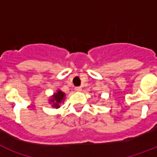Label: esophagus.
Masks as SVG:
<instances>
[{"label":"esophagus","mask_w":157,"mask_h":157,"mask_svg":"<svg viewBox=\"0 0 157 157\" xmlns=\"http://www.w3.org/2000/svg\"><path fill=\"white\" fill-rule=\"evenodd\" d=\"M75 90L77 91V92H81V91L82 90V89H81V87H76V88H75Z\"/></svg>","instance_id":"esophagus-1"}]
</instances>
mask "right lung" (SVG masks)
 I'll list each match as a JSON object with an SVG mask.
<instances>
[{"label": "right lung", "mask_w": 157, "mask_h": 157, "mask_svg": "<svg viewBox=\"0 0 157 157\" xmlns=\"http://www.w3.org/2000/svg\"><path fill=\"white\" fill-rule=\"evenodd\" d=\"M65 98V94L61 90H58L56 93L54 94L52 98L50 99V103H53V107L55 108H59V103H61Z\"/></svg>", "instance_id": "right-lung-1"}]
</instances>
